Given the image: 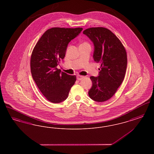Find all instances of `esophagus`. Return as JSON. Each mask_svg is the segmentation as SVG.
I'll return each instance as SVG.
<instances>
[{
  "label": "esophagus",
  "mask_w": 154,
  "mask_h": 154,
  "mask_svg": "<svg viewBox=\"0 0 154 154\" xmlns=\"http://www.w3.org/2000/svg\"><path fill=\"white\" fill-rule=\"evenodd\" d=\"M84 78V76H82V75H78L77 76V80H82Z\"/></svg>",
  "instance_id": "1"
}]
</instances>
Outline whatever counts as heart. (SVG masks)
<instances>
[{
	"label": "heart",
	"mask_w": 154,
	"mask_h": 154,
	"mask_svg": "<svg viewBox=\"0 0 154 154\" xmlns=\"http://www.w3.org/2000/svg\"><path fill=\"white\" fill-rule=\"evenodd\" d=\"M85 43H86V42H84V43H83L82 44H85Z\"/></svg>",
	"instance_id": "b5f03b06"
}]
</instances>
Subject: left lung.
<instances>
[{"mask_svg": "<svg viewBox=\"0 0 154 154\" xmlns=\"http://www.w3.org/2000/svg\"><path fill=\"white\" fill-rule=\"evenodd\" d=\"M83 33L93 42L94 61L100 64L99 76L90 77L92 87L88 95L96 102H103L113 96L124 80L126 51L120 40L106 28H89Z\"/></svg>", "mask_w": 154, "mask_h": 154, "instance_id": "8db88e82", "label": "left lung"}]
</instances>
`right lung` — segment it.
Instances as JSON below:
<instances>
[{
    "instance_id": "1",
    "label": "right lung",
    "mask_w": 154,
    "mask_h": 154,
    "mask_svg": "<svg viewBox=\"0 0 154 154\" xmlns=\"http://www.w3.org/2000/svg\"><path fill=\"white\" fill-rule=\"evenodd\" d=\"M82 28H52L47 30L35 46L30 57L32 77L42 94L50 102L64 101L76 81L70 75L58 69L64 58L69 43L77 36Z\"/></svg>"
}]
</instances>
